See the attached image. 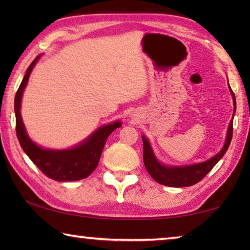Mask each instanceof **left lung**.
Masks as SVG:
<instances>
[{
	"instance_id": "8db88e82",
	"label": "left lung",
	"mask_w": 250,
	"mask_h": 250,
	"mask_svg": "<svg viewBox=\"0 0 250 250\" xmlns=\"http://www.w3.org/2000/svg\"><path fill=\"white\" fill-rule=\"evenodd\" d=\"M229 86V84H228ZM230 94L232 96V103H234V115L236 112V98L235 94L232 92L231 88ZM232 138V119L228 125L227 134H226V141L225 145L223 146L222 150L218 152L216 155L213 158L205 161V162L191 164V166H184V167H172V166H166L162 164L160 161L156 159L152 146L150 145L149 140L146 135H142L143 140V162H145V167L149 174L152 176V179L158 182L159 184L166 185V186H172V188H184V186H192L200 182L203 177L208 173L211 168H213L216 163L221 160L224 154L226 153L228 146L230 145Z\"/></svg>"
}]
</instances>
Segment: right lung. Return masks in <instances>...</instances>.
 <instances>
[{"label": "right lung", "mask_w": 250, "mask_h": 250, "mask_svg": "<svg viewBox=\"0 0 250 250\" xmlns=\"http://www.w3.org/2000/svg\"><path fill=\"white\" fill-rule=\"evenodd\" d=\"M41 57L39 55L26 70L20 88L15 95L14 110L16 118V135L23 151L27 154L32 162L49 177L58 182H70L86 179L95 171L99 163L104 143L110 134L117 128H120L121 122L115 121L109 125H101L89 137L84 139L77 146L65 150H54L42 147L31 140L25 129L24 122L21 116V101L26 87L29 75L34 66Z\"/></svg>", "instance_id": "add662e5"}]
</instances>
